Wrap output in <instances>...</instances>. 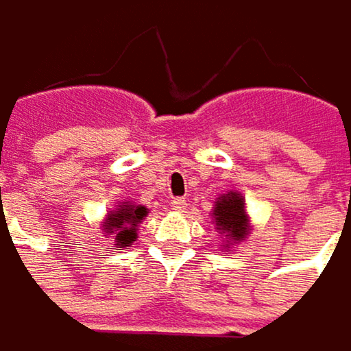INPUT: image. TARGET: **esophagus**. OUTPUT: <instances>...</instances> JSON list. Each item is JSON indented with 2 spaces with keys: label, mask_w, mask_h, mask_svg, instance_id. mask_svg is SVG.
<instances>
[{
  "label": "esophagus",
  "mask_w": 351,
  "mask_h": 351,
  "mask_svg": "<svg viewBox=\"0 0 351 351\" xmlns=\"http://www.w3.org/2000/svg\"><path fill=\"white\" fill-rule=\"evenodd\" d=\"M171 206H173L176 210H184V208L188 206V200H186L184 196H176V198L171 200Z\"/></svg>",
  "instance_id": "34e87169"
}]
</instances>
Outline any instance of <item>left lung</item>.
<instances>
[{
	"instance_id": "1",
	"label": "left lung",
	"mask_w": 351,
	"mask_h": 351,
	"mask_svg": "<svg viewBox=\"0 0 351 351\" xmlns=\"http://www.w3.org/2000/svg\"><path fill=\"white\" fill-rule=\"evenodd\" d=\"M215 223L219 231H227V235L235 241H241L247 235V217L243 198L237 192L223 194L215 204Z\"/></svg>"
}]
</instances>
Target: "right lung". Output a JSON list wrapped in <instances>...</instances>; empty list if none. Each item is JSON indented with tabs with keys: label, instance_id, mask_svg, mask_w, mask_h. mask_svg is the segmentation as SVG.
<instances>
[{
	"label": "right lung",
	"instance_id": "1",
	"mask_svg": "<svg viewBox=\"0 0 351 351\" xmlns=\"http://www.w3.org/2000/svg\"><path fill=\"white\" fill-rule=\"evenodd\" d=\"M143 217H147L145 206H132L124 202L120 208L108 215V223L104 225L106 233L116 235V245L128 247L136 239V225L143 221Z\"/></svg>",
	"mask_w": 351,
	"mask_h": 351
}]
</instances>
